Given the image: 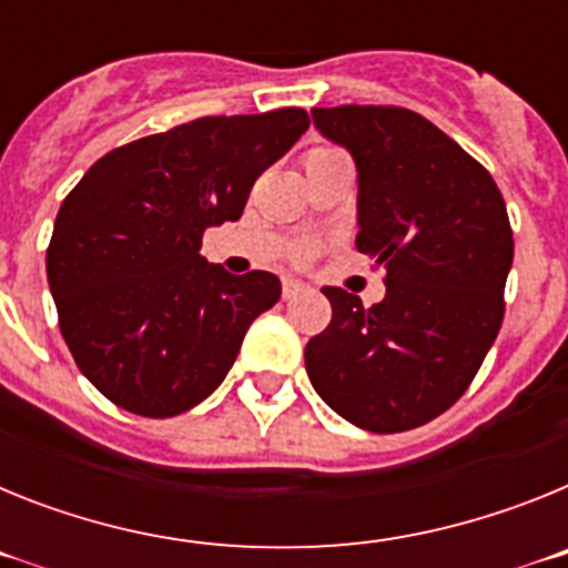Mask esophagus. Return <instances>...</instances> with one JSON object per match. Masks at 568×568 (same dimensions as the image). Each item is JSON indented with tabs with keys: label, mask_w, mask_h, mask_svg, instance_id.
<instances>
[{
	"label": "esophagus",
	"mask_w": 568,
	"mask_h": 568,
	"mask_svg": "<svg viewBox=\"0 0 568 568\" xmlns=\"http://www.w3.org/2000/svg\"><path fill=\"white\" fill-rule=\"evenodd\" d=\"M307 284H304V281H298V278H284L281 281V293H284V298H298V295H304L307 293Z\"/></svg>",
	"instance_id": "esophagus-1"
}]
</instances>
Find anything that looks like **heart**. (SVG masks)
I'll list each match as a JSON object with an SVG mask.
<instances>
[{"label": "heart", "instance_id": "b5f03b06", "mask_svg": "<svg viewBox=\"0 0 568 568\" xmlns=\"http://www.w3.org/2000/svg\"><path fill=\"white\" fill-rule=\"evenodd\" d=\"M310 155H335V150H327V148H318V150H313V153Z\"/></svg>", "mask_w": 568, "mask_h": 568}]
</instances>
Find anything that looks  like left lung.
I'll list each match as a JSON object with an SVG mask.
<instances>
[{
	"instance_id": "obj_1",
	"label": "left lung",
	"mask_w": 568,
	"mask_h": 568,
	"mask_svg": "<svg viewBox=\"0 0 568 568\" xmlns=\"http://www.w3.org/2000/svg\"><path fill=\"white\" fill-rule=\"evenodd\" d=\"M358 170L355 247L386 267L384 301L324 287L333 321L304 349L329 409L369 433L446 413L495 344L515 241L504 195L444 130L404 108H315Z\"/></svg>"
}]
</instances>
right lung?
<instances>
[{
    "label": "right lung",
    "mask_w": 568,
    "mask_h": 568,
    "mask_svg": "<svg viewBox=\"0 0 568 568\" xmlns=\"http://www.w3.org/2000/svg\"><path fill=\"white\" fill-rule=\"evenodd\" d=\"M307 128L301 108L204 115L110 150L70 190L48 284L64 344L104 398L170 418L227 378L281 281L210 264L202 235L239 222L255 179Z\"/></svg>",
    "instance_id": "right-lung-1"
}]
</instances>
